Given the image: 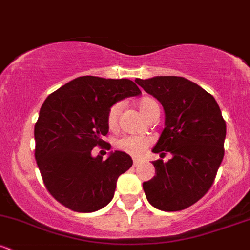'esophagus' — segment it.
<instances>
[{
    "label": "esophagus",
    "mask_w": 250,
    "mask_h": 250,
    "mask_svg": "<svg viewBox=\"0 0 250 250\" xmlns=\"http://www.w3.org/2000/svg\"><path fill=\"white\" fill-rule=\"evenodd\" d=\"M133 163H134V167H136V166H139V163H140V161L137 159H134L133 160Z\"/></svg>",
    "instance_id": "obj_1"
}]
</instances>
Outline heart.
<instances>
[{
	"mask_svg": "<svg viewBox=\"0 0 250 250\" xmlns=\"http://www.w3.org/2000/svg\"><path fill=\"white\" fill-rule=\"evenodd\" d=\"M137 107L140 109V113L146 120H150L155 115H160V105L156 100L153 97H143L137 103ZM122 103L117 102L108 111V125L110 129H115L119 123V116L121 113ZM117 148L121 149L125 153L133 155L135 157H139L145 154L147 148L150 146V140L143 136H123L116 142Z\"/></svg>",
	"mask_w": 250,
	"mask_h": 250,
	"instance_id": "obj_1",
	"label": "heart"
}]
</instances>
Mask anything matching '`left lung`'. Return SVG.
Returning a JSON list of instances; mask_svg holds the SVG:
<instances>
[{
	"label": "left lung",
	"instance_id": "left-lung-1",
	"mask_svg": "<svg viewBox=\"0 0 250 250\" xmlns=\"http://www.w3.org/2000/svg\"><path fill=\"white\" fill-rule=\"evenodd\" d=\"M135 82L165 110V129L153 153L156 175L143 182L148 202L163 211L190 207L213 185L225 150L226 122L217 102L196 83L181 76H155Z\"/></svg>",
	"mask_w": 250,
	"mask_h": 250
}]
</instances>
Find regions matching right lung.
Masks as SVG:
<instances>
[{
  "label": "right lung",
  "mask_w": 250,
  "mask_h": 250,
  "mask_svg": "<svg viewBox=\"0 0 250 250\" xmlns=\"http://www.w3.org/2000/svg\"><path fill=\"white\" fill-rule=\"evenodd\" d=\"M141 94L128 79L80 76L45 99L34 136L35 159L43 182L55 199L77 213L102 209L114 197L119 176L133 166L125 151H110L107 160L91 150L110 149L108 111L127 97Z\"/></svg>",
  "instance_id": "1"
}]
</instances>
